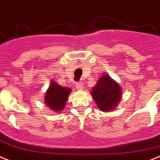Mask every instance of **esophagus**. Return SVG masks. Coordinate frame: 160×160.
I'll return each instance as SVG.
<instances>
[{
	"mask_svg": "<svg viewBox=\"0 0 160 160\" xmlns=\"http://www.w3.org/2000/svg\"><path fill=\"white\" fill-rule=\"evenodd\" d=\"M83 85H84V84H83V82L82 81L78 82L76 83V87H77V88L78 90H82Z\"/></svg>",
	"mask_w": 160,
	"mask_h": 160,
	"instance_id": "obj_1",
	"label": "esophagus"
}]
</instances>
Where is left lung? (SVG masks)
Masks as SVG:
<instances>
[{
    "label": "left lung",
    "mask_w": 160,
    "mask_h": 160,
    "mask_svg": "<svg viewBox=\"0 0 160 160\" xmlns=\"http://www.w3.org/2000/svg\"><path fill=\"white\" fill-rule=\"evenodd\" d=\"M91 95L101 111L110 112L121 100V88L108 75L104 74L99 78L96 85L92 88Z\"/></svg>",
    "instance_id": "8db88e82"
}]
</instances>
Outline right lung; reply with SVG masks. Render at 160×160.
Here are the masks:
<instances>
[{
	"label": "right lung",
	"instance_id": "1",
	"mask_svg": "<svg viewBox=\"0 0 160 160\" xmlns=\"http://www.w3.org/2000/svg\"><path fill=\"white\" fill-rule=\"evenodd\" d=\"M70 92V88L61 87L57 82H52L46 91L45 104L52 111L59 112L63 110Z\"/></svg>",
	"mask_w": 160,
	"mask_h": 160
}]
</instances>
